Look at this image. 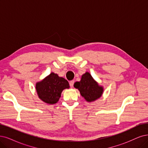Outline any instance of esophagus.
I'll return each instance as SVG.
<instances>
[{
    "label": "esophagus",
    "instance_id": "34e87169",
    "mask_svg": "<svg viewBox=\"0 0 148 148\" xmlns=\"http://www.w3.org/2000/svg\"><path fill=\"white\" fill-rule=\"evenodd\" d=\"M74 84V80H71L69 82V85H70L71 87H73V86Z\"/></svg>",
    "mask_w": 148,
    "mask_h": 148
}]
</instances>
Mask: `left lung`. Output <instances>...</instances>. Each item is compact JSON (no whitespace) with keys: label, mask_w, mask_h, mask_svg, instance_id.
I'll list each match as a JSON object with an SVG mask.
<instances>
[{"label":"left lung","mask_w":148,"mask_h":148,"mask_svg":"<svg viewBox=\"0 0 148 148\" xmlns=\"http://www.w3.org/2000/svg\"><path fill=\"white\" fill-rule=\"evenodd\" d=\"M74 86L80 91L81 95L88 102L99 98L103 92L102 87L98 85L89 73H86L82 76L81 80L75 82Z\"/></svg>","instance_id":"1"}]
</instances>
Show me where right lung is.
Listing matches in <instances>:
<instances>
[{"label":"right lung","mask_w":148,"mask_h":148,"mask_svg":"<svg viewBox=\"0 0 148 148\" xmlns=\"http://www.w3.org/2000/svg\"><path fill=\"white\" fill-rule=\"evenodd\" d=\"M69 87L66 80L52 73L43 80L36 84V90L38 96L42 101L53 104L58 101L62 91Z\"/></svg>","instance_id":"right-lung-1"}]
</instances>
